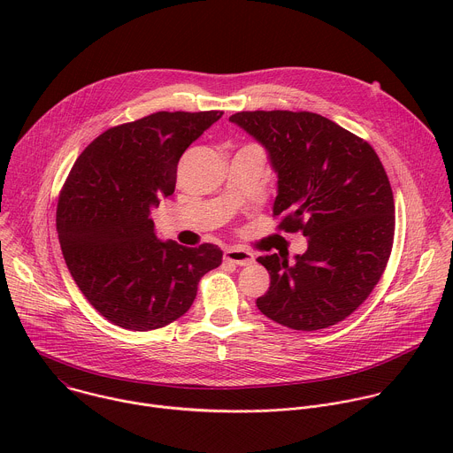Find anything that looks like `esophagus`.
Masks as SVG:
<instances>
[{
	"label": "esophagus",
	"mask_w": 453,
	"mask_h": 453,
	"mask_svg": "<svg viewBox=\"0 0 453 453\" xmlns=\"http://www.w3.org/2000/svg\"><path fill=\"white\" fill-rule=\"evenodd\" d=\"M226 262L233 264V265H240V267H245V265H250L254 262V256L250 250L247 249H242V247H233V249H227L226 250Z\"/></svg>",
	"instance_id": "esophagus-1"
}]
</instances>
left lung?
Masks as SVG:
<instances>
[{"label":"left lung","instance_id":"8db88e82","mask_svg":"<svg viewBox=\"0 0 453 453\" xmlns=\"http://www.w3.org/2000/svg\"><path fill=\"white\" fill-rule=\"evenodd\" d=\"M229 119L269 150L278 227L308 240L294 264L285 254L257 257L271 287L256 306L292 330L337 325L369 297L393 250L395 197L378 154L308 111H242Z\"/></svg>","mask_w":453,"mask_h":453}]
</instances>
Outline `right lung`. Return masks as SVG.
<instances>
[{
    "instance_id": "add662e5",
    "label": "right lung",
    "mask_w": 453,
    "mask_h": 453,
    "mask_svg": "<svg viewBox=\"0 0 453 453\" xmlns=\"http://www.w3.org/2000/svg\"><path fill=\"white\" fill-rule=\"evenodd\" d=\"M224 111H159L107 128L75 161L57 203L66 265L112 325L149 332L184 315L201 278L222 264L213 243L159 242L150 210L175 189L184 150Z\"/></svg>"
}]
</instances>
